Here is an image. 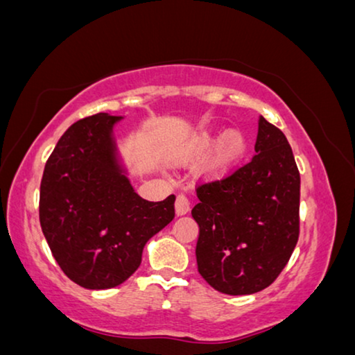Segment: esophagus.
<instances>
[{"instance_id": "esophagus-1", "label": "esophagus", "mask_w": 355, "mask_h": 355, "mask_svg": "<svg viewBox=\"0 0 355 355\" xmlns=\"http://www.w3.org/2000/svg\"><path fill=\"white\" fill-rule=\"evenodd\" d=\"M189 211V200L184 194H178L177 200H175V214L178 216L187 215Z\"/></svg>"}]
</instances>
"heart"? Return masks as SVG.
Listing matches in <instances>:
<instances>
[{
  "instance_id": "b5f03b06",
  "label": "heart",
  "mask_w": 355,
  "mask_h": 355,
  "mask_svg": "<svg viewBox=\"0 0 355 355\" xmlns=\"http://www.w3.org/2000/svg\"><path fill=\"white\" fill-rule=\"evenodd\" d=\"M216 146L214 147L213 145ZM211 148V153L204 164L202 172L211 178H221L234 168L242 161L247 151L245 137L241 130L231 129L225 132L220 139L211 130H205L200 134L199 140L196 141L193 150V159H200L207 155Z\"/></svg>"
}]
</instances>
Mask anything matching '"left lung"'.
Here are the masks:
<instances>
[{
    "instance_id": "1",
    "label": "left lung",
    "mask_w": 355,
    "mask_h": 355,
    "mask_svg": "<svg viewBox=\"0 0 355 355\" xmlns=\"http://www.w3.org/2000/svg\"><path fill=\"white\" fill-rule=\"evenodd\" d=\"M257 155L220 182L196 189L198 271L226 295H252L271 285L300 234V172L292 148L260 116Z\"/></svg>"
}]
</instances>
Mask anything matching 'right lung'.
Instances as JSON below:
<instances>
[{"mask_svg":"<svg viewBox=\"0 0 355 355\" xmlns=\"http://www.w3.org/2000/svg\"><path fill=\"white\" fill-rule=\"evenodd\" d=\"M121 119L98 113L68 127L41 180L42 234L65 276L89 290L125 282L175 216L173 194L150 202L132 188L113 134Z\"/></svg>","mask_w":355,"mask_h":355,"instance_id":"right-lung-1","label":"right lung"}]
</instances>
